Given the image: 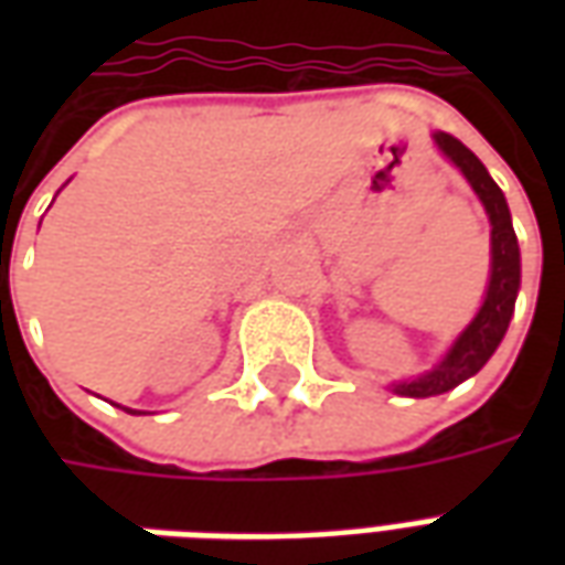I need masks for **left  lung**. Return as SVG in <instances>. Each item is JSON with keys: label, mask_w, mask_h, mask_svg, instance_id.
Wrapping results in <instances>:
<instances>
[{"label": "left lung", "mask_w": 565, "mask_h": 565, "mask_svg": "<svg viewBox=\"0 0 565 565\" xmlns=\"http://www.w3.org/2000/svg\"><path fill=\"white\" fill-rule=\"evenodd\" d=\"M433 139H436L438 150L466 174V181L472 184L478 199L484 202L487 217H490V226H493L490 230V284H487L484 306L478 308V315L460 332V339L450 344L445 360L436 369H429L426 375H420V379L396 381L393 384V393L415 396V399L454 391L457 384L472 379L475 372L484 366L499 348V342H502L505 330H509L518 287H521V247H518V235H514V226H511L509 202L502 196V190L490 178L484 162L478 160L460 139H454L448 132H436Z\"/></svg>", "instance_id": "obj_1"}]
</instances>
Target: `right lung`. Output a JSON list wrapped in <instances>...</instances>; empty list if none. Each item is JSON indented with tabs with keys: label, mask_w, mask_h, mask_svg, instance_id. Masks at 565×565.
<instances>
[{
	"label": "right lung",
	"mask_w": 565,
	"mask_h": 565,
	"mask_svg": "<svg viewBox=\"0 0 565 565\" xmlns=\"http://www.w3.org/2000/svg\"><path fill=\"white\" fill-rule=\"evenodd\" d=\"M127 412H129V408H127ZM132 415H136V412H132Z\"/></svg>",
	"instance_id": "right-lung-1"
}]
</instances>
